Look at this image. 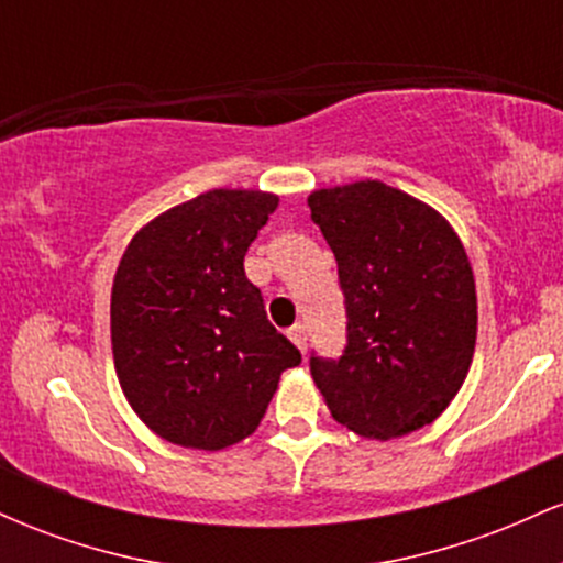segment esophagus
<instances>
[{"label": "esophagus", "instance_id": "obj_1", "mask_svg": "<svg viewBox=\"0 0 563 563\" xmlns=\"http://www.w3.org/2000/svg\"><path fill=\"white\" fill-rule=\"evenodd\" d=\"M288 339L294 341V344L299 346L301 352H307V333H303V325H294V328H290Z\"/></svg>", "mask_w": 563, "mask_h": 563}]
</instances>
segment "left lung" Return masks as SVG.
<instances>
[{
	"instance_id": "1",
	"label": "left lung",
	"mask_w": 563,
	"mask_h": 563,
	"mask_svg": "<svg viewBox=\"0 0 563 563\" xmlns=\"http://www.w3.org/2000/svg\"><path fill=\"white\" fill-rule=\"evenodd\" d=\"M307 203L346 296L344 357H312L328 410L380 442L434 423L476 349V283L461 238L437 209L380 179L320 187Z\"/></svg>"
}]
</instances>
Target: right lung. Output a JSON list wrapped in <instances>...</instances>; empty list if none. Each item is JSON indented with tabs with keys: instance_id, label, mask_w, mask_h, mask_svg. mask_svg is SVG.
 I'll use <instances>...</instances> for the list:
<instances>
[{
	"instance_id": "add662e5",
	"label": "right lung",
	"mask_w": 563,
	"mask_h": 563,
	"mask_svg": "<svg viewBox=\"0 0 563 563\" xmlns=\"http://www.w3.org/2000/svg\"><path fill=\"white\" fill-rule=\"evenodd\" d=\"M277 200L206 190L142 224L121 256L111 290L115 376L166 442L214 452L251 437L283 371L301 363L243 269Z\"/></svg>"
}]
</instances>
